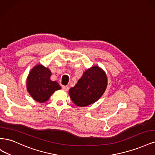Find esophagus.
I'll return each instance as SVG.
<instances>
[{
	"label": "esophagus",
	"instance_id": "esophagus-1",
	"mask_svg": "<svg viewBox=\"0 0 155 155\" xmlns=\"http://www.w3.org/2000/svg\"><path fill=\"white\" fill-rule=\"evenodd\" d=\"M62 88L63 89L64 91H67L68 90L69 87H68V86H65V85H64V86H62Z\"/></svg>",
	"mask_w": 155,
	"mask_h": 155
}]
</instances>
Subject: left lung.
<instances>
[{
    "label": "left lung",
    "mask_w": 155,
    "mask_h": 155,
    "mask_svg": "<svg viewBox=\"0 0 155 155\" xmlns=\"http://www.w3.org/2000/svg\"><path fill=\"white\" fill-rule=\"evenodd\" d=\"M107 85L105 72L97 66L92 67L83 73L76 85L70 88L69 94L74 104L79 107L88 106L100 99Z\"/></svg>",
    "instance_id": "8db88e82"
}]
</instances>
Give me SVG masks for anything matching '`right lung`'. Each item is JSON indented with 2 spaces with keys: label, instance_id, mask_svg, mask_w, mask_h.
I'll return each instance as SVG.
<instances>
[{
  "label": "right lung",
  "instance_id": "1",
  "mask_svg": "<svg viewBox=\"0 0 155 155\" xmlns=\"http://www.w3.org/2000/svg\"><path fill=\"white\" fill-rule=\"evenodd\" d=\"M51 75L50 70L41 64L30 71L27 78V89L36 101H46L55 91L61 88L58 82L51 81Z\"/></svg>",
  "mask_w": 155,
  "mask_h": 155
}]
</instances>
